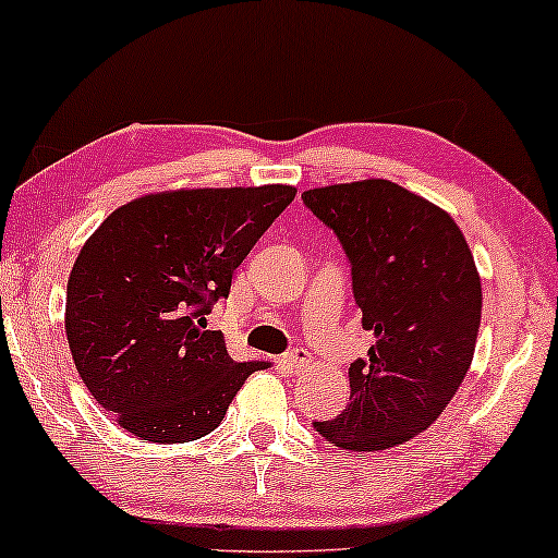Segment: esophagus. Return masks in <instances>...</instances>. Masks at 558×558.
I'll return each instance as SVG.
<instances>
[{
  "label": "esophagus",
  "instance_id": "34e87169",
  "mask_svg": "<svg viewBox=\"0 0 558 558\" xmlns=\"http://www.w3.org/2000/svg\"><path fill=\"white\" fill-rule=\"evenodd\" d=\"M284 364L289 368H294V372H302V368L310 366V353L305 349H294L284 353Z\"/></svg>",
  "mask_w": 558,
  "mask_h": 558
}]
</instances>
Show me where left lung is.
<instances>
[{
  "label": "left lung",
  "mask_w": 558,
  "mask_h": 558,
  "mask_svg": "<svg viewBox=\"0 0 558 558\" xmlns=\"http://www.w3.org/2000/svg\"><path fill=\"white\" fill-rule=\"evenodd\" d=\"M351 262L361 325L376 343L349 368L351 402L313 423L345 451L415 438L453 400L474 359L482 284L453 217L387 179L302 194Z\"/></svg>",
  "instance_id": "left-lung-1"
}]
</instances>
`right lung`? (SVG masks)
Here are the masks:
<instances>
[{
    "label": "right lung",
    "instance_id": "obj_1",
    "mask_svg": "<svg viewBox=\"0 0 558 558\" xmlns=\"http://www.w3.org/2000/svg\"><path fill=\"white\" fill-rule=\"evenodd\" d=\"M296 190L146 194L114 209L76 256L66 336L76 372L122 428L150 444L213 433L266 361H233L209 310Z\"/></svg>",
    "mask_w": 558,
    "mask_h": 558
}]
</instances>
